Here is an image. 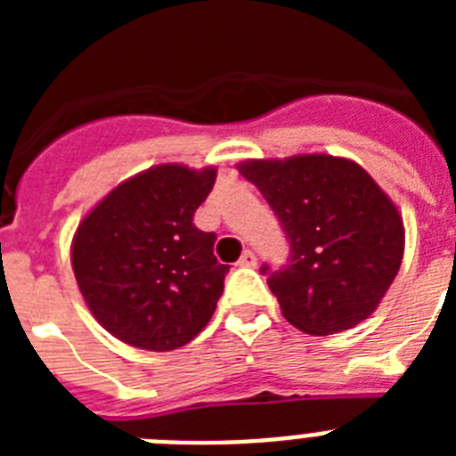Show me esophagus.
Wrapping results in <instances>:
<instances>
[{"label": "esophagus", "instance_id": "obj_1", "mask_svg": "<svg viewBox=\"0 0 456 456\" xmlns=\"http://www.w3.org/2000/svg\"><path fill=\"white\" fill-rule=\"evenodd\" d=\"M257 265V257H256V253H251V251H244V256L240 257V267H256Z\"/></svg>", "mask_w": 456, "mask_h": 456}]
</instances>
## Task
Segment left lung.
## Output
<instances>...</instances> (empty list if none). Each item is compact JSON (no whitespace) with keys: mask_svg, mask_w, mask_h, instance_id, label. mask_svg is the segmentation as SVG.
<instances>
[{"mask_svg":"<svg viewBox=\"0 0 456 456\" xmlns=\"http://www.w3.org/2000/svg\"><path fill=\"white\" fill-rule=\"evenodd\" d=\"M256 184L289 241V260L269 289L283 317L310 336H331L368 320L400 272L404 224L363 167L333 155L248 159Z\"/></svg>","mask_w":456,"mask_h":456,"instance_id":"1","label":"left lung"}]
</instances>
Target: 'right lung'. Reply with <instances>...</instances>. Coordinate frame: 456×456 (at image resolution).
<instances>
[{"mask_svg":"<svg viewBox=\"0 0 456 456\" xmlns=\"http://www.w3.org/2000/svg\"><path fill=\"white\" fill-rule=\"evenodd\" d=\"M216 168L159 164L100 200L72 237V272L93 317L125 345L171 352L203 331L224 292L215 232L193 225Z\"/></svg>","mask_w":456,"mask_h":456,"instance_id":"1","label":"right lung"}]
</instances>
